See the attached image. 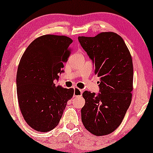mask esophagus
Listing matches in <instances>:
<instances>
[{"label":"esophagus","instance_id":"34e87169","mask_svg":"<svg viewBox=\"0 0 153 153\" xmlns=\"http://www.w3.org/2000/svg\"><path fill=\"white\" fill-rule=\"evenodd\" d=\"M83 93V90L81 89H78V88H75L74 89V97H78L81 96Z\"/></svg>","mask_w":153,"mask_h":153}]
</instances>
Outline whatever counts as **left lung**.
<instances>
[{"mask_svg": "<svg viewBox=\"0 0 153 153\" xmlns=\"http://www.w3.org/2000/svg\"><path fill=\"white\" fill-rule=\"evenodd\" d=\"M78 41L93 62L95 74L100 78V93H83L85 105L81 109V121L93 135H108L121 124L132 101V57L123 38L115 32L79 36Z\"/></svg>", "mask_w": 153, "mask_h": 153, "instance_id": "left-lung-1", "label": "left lung"}]
</instances>
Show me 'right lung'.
<instances>
[{"label": "right lung", "instance_id": "1", "mask_svg": "<svg viewBox=\"0 0 153 153\" xmlns=\"http://www.w3.org/2000/svg\"><path fill=\"white\" fill-rule=\"evenodd\" d=\"M70 38L45 35L34 40L20 61L17 94L21 114L38 132H49L59 123L74 89L55 86L70 55Z\"/></svg>", "mask_w": 153, "mask_h": 153}]
</instances>
